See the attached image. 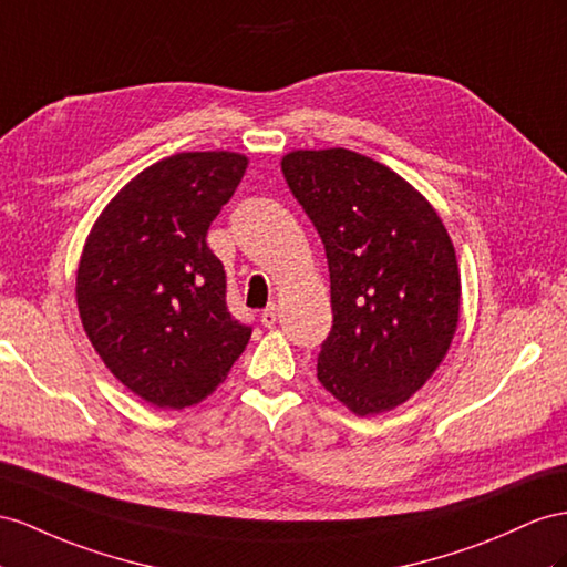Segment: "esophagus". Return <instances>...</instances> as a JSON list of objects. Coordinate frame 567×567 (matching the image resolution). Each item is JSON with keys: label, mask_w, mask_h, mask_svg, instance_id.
Masks as SVG:
<instances>
[{"label": "esophagus", "mask_w": 567, "mask_h": 567, "mask_svg": "<svg viewBox=\"0 0 567 567\" xmlns=\"http://www.w3.org/2000/svg\"><path fill=\"white\" fill-rule=\"evenodd\" d=\"M275 321H278V307H275V303H268L264 313H260V323H264L266 328H272Z\"/></svg>", "instance_id": "1"}]
</instances>
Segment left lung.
I'll list each match as a JSON object with an SVG mask.
<instances>
[{"label":"left lung","mask_w":567,"mask_h":567,"mask_svg":"<svg viewBox=\"0 0 567 567\" xmlns=\"http://www.w3.org/2000/svg\"><path fill=\"white\" fill-rule=\"evenodd\" d=\"M282 174L328 256L332 328L318 381L357 416L395 410L441 367L457 330L447 229L410 182L354 151H292Z\"/></svg>","instance_id":"8db88e82"}]
</instances>
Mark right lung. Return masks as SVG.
I'll return each mask as SVG.
<instances>
[{"instance_id": "obj_1", "label": "right lung", "mask_w": 567, "mask_h": 567, "mask_svg": "<svg viewBox=\"0 0 567 567\" xmlns=\"http://www.w3.org/2000/svg\"><path fill=\"white\" fill-rule=\"evenodd\" d=\"M246 165L229 151L159 159L85 239L76 272L85 336L114 379L159 410L206 400L251 338L227 311L225 268L206 244Z\"/></svg>"}]
</instances>
